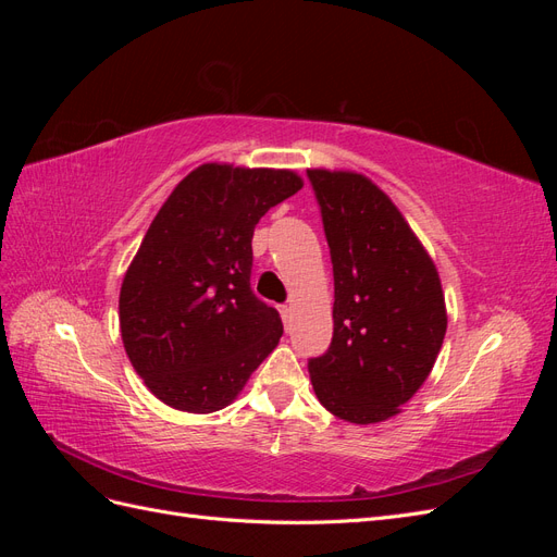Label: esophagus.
Returning <instances> with one entry per match:
<instances>
[{
  "label": "esophagus",
  "mask_w": 557,
  "mask_h": 557,
  "mask_svg": "<svg viewBox=\"0 0 557 557\" xmlns=\"http://www.w3.org/2000/svg\"><path fill=\"white\" fill-rule=\"evenodd\" d=\"M278 313H281V318H283V323H288V320H290V313H293V309H290L288 305H283V307L278 309Z\"/></svg>",
  "instance_id": "1"
}]
</instances>
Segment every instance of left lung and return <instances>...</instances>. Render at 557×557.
Returning <instances> with one entry per match:
<instances>
[{
  "instance_id": "1",
  "label": "left lung",
  "mask_w": 557,
  "mask_h": 557,
  "mask_svg": "<svg viewBox=\"0 0 557 557\" xmlns=\"http://www.w3.org/2000/svg\"><path fill=\"white\" fill-rule=\"evenodd\" d=\"M334 272V334L309 360L323 407L356 425L397 416L430 376L448 325L440 272L379 185L307 170Z\"/></svg>"
}]
</instances>
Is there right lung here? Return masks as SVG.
I'll return each instance as SVG.
<instances>
[{
    "label": "right lung",
    "mask_w": 557,
    "mask_h": 557,
    "mask_svg": "<svg viewBox=\"0 0 557 557\" xmlns=\"http://www.w3.org/2000/svg\"><path fill=\"white\" fill-rule=\"evenodd\" d=\"M305 181L293 170L199 164L166 197L129 262L117 318L127 358L166 407L221 411L283 334L250 290L252 232Z\"/></svg>",
    "instance_id": "obj_1"
}]
</instances>
